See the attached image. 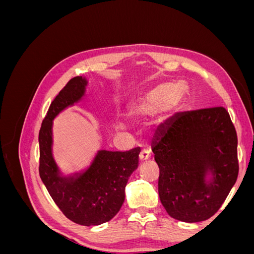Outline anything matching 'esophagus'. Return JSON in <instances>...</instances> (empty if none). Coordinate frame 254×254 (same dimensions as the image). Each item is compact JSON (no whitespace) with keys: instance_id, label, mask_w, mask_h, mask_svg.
Wrapping results in <instances>:
<instances>
[{"instance_id":"esophagus-1","label":"esophagus","mask_w":254,"mask_h":254,"mask_svg":"<svg viewBox=\"0 0 254 254\" xmlns=\"http://www.w3.org/2000/svg\"><path fill=\"white\" fill-rule=\"evenodd\" d=\"M149 158H150V156H149V152H148V151L142 150V151L140 152V156H139V161H140V163H144V162H146V161L149 160Z\"/></svg>"}]
</instances>
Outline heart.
<instances>
[{
  "instance_id": "b5f03b06",
  "label": "heart",
  "mask_w": 254,
  "mask_h": 254,
  "mask_svg": "<svg viewBox=\"0 0 254 254\" xmlns=\"http://www.w3.org/2000/svg\"><path fill=\"white\" fill-rule=\"evenodd\" d=\"M183 95L180 84H160L149 91L139 103L130 107L127 117L131 120L155 114L163 108H171Z\"/></svg>"
}]
</instances>
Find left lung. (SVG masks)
Listing matches in <instances>:
<instances>
[{
    "instance_id": "left-lung-1",
    "label": "left lung",
    "mask_w": 254,
    "mask_h": 254,
    "mask_svg": "<svg viewBox=\"0 0 254 254\" xmlns=\"http://www.w3.org/2000/svg\"><path fill=\"white\" fill-rule=\"evenodd\" d=\"M151 149L160 170L159 197L168 215L184 222L212 217L238 175L236 130L224 107L177 113Z\"/></svg>"
}]
</instances>
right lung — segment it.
Returning <instances> with one entry per match:
<instances>
[{
  "label": "right lung",
  "instance_id": "right-lung-1",
  "mask_svg": "<svg viewBox=\"0 0 254 254\" xmlns=\"http://www.w3.org/2000/svg\"><path fill=\"white\" fill-rule=\"evenodd\" d=\"M88 80L76 76L52 102L39 131V174L49 194L65 216L75 224L98 226L111 220L125 200V187L139 165L140 148L129 151L98 150L82 173L63 176L53 158V120L78 103Z\"/></svg>",
  "mask_w": 254,
  "mask_h": 254
}]
</instances>
